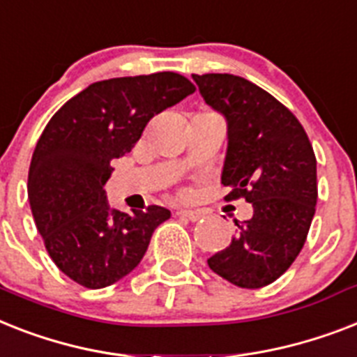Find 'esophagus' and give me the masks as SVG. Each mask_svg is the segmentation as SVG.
<instances>
[{
	"label": "esophagus",
	"mask_w": 357,
	"mask_h": 357,
	"mask_svg": "<svg viewBox=\"0 0 357 357\" xmlns=\"http://www.w3.org/2000/svg\"><path fill=\"white\" fill-rule=\"evenodd\" d=\"M178 216H183V218L190 220V222L202 220V213L199 211H190V208H181V211H178Z\"/></svg>",
	"instance_id": "esophagus-1"
}]
</instances>
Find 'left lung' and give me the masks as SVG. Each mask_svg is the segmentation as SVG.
<instances>
[{"label":"left lung","mask_w":357,"mask_h":357,"mask_svg":"<svg viewBox=\"0 0 357 357\" xmlns=\"http://www.w3.org/2000/svg\"><path fill=\"white\" fill-rule=\"evenodd\" d=\"M205 102L227 123L225 199L244 198L253 216L236 222L231 244L207 260L240 288H262L294 264L317 204V161L294 113L245 78L192 75Z\"/></svg>","instance_id":"1"}]
</instances>
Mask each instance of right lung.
Masks as SVG:
<instances>
[{"label": "right lung", "instance_id": "add662e5", "mask_svg": "<svg viewBox=\"0 0 357 357\" xmlns=\"http://www.w3.org/2000/svg\"><path fill=\"white\" fill-rule=\"evenodd\" d=\"M196 91L172 71L89 84L54 113L29 169V204L49 257L80 286L117 282L143 260L170 211L109 207V161L126 155L150 119Z\"/></svg>", "mask_w": 357, "mask_h": 357}]
</instances>
